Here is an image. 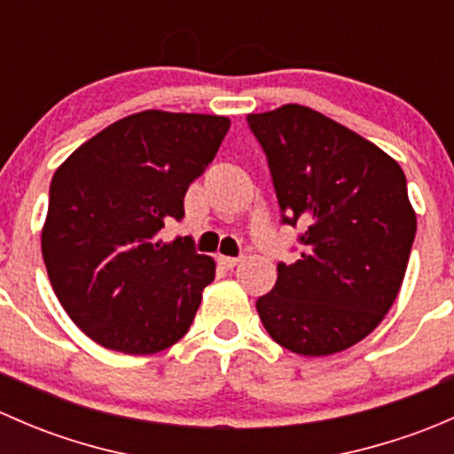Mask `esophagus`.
<instances>
[{
  "mask_svg": "<svg viewBox=\"0 0 454 454\" xmlns=\"http://www.w3.org/2000/svg\"><path fill=\"white\" fill-rule=\"evenodd\" d=\"M217 261H219V265H223V268H226V270H232V268H235V265H239L241 256H223V254H219Z\"/></svg>",
  "mask_w": 454,
  "mask_h": 454,
  "instance_id": "1",
  "label": "esophagus"
}]
</instances>
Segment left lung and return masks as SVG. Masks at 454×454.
Returning <instances> with one entry per match:
<instances>
[{"mask_svg":"<svg viewBox=\"0 0 454 454\" xmlns=\"http://www.w3.org/2000/svg\"><path fill=\"white\" fill-rule=\"evenodd\" d=\"M268 155L283 223L303 228V253L278 263L256 312L274 342L332 356L367 338L391 309L418 217L400 164L340 122L303 105L250 114Z\"/></svg>","mask_w":454,"mask_h":454,"instance_id":"left-lung-1","label":"left lung"}]
</instances>
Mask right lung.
Here are the masks:
<instances>
[{
  "label": "right lung",
  "instance_id": "right-lung-1",
  "mask_svg": "<svg viewBox=\"0 0 454 454\" xmlns=\"http://www.w3.org/2000/svg\"><path fill=\"white\" fill-rule=\"evenodd\" d=\"M228 129L226 116L146 109L105 127L54 173L45 270L67 316L105 349L158 354L189 332L215 261L160 231L184 217L186 189Z\"/></svg>",
  "mask_w": 454,
  "mask_h": 454
}]
</instances>
